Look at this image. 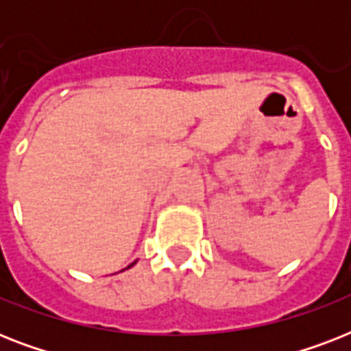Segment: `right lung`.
I'll list each match as a JSON object with an SVG mask.
<instances>
[{
    "label": "right lung",
    "mask_w": 351,
    "mask_h": 351,
    "mask_svg": "<svg viewBox=\"0 0 351 351\" xmlns=\"http://www.w3.org/2000/svg\"><path fill=\"white\" fill-rule=\"evenodd\" d=\"M131 266H132V264H131Z\"/></svg>",
    "instance_id": "add662e5"
}]
</instances>
